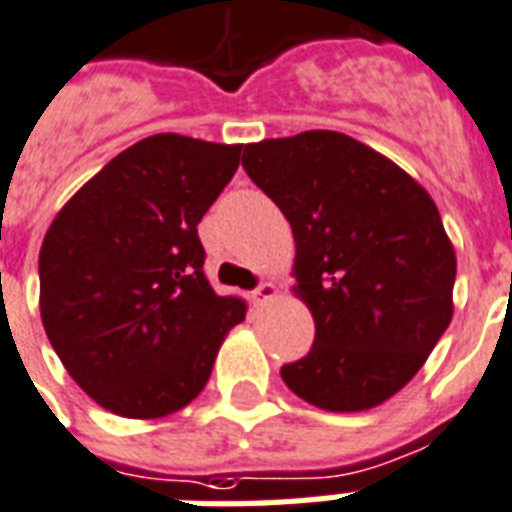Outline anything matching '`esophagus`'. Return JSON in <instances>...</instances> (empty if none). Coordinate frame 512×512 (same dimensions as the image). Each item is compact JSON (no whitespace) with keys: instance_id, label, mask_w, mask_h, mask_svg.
I'll return each mask as SVG.
<instances>
[{"instance_id":"esophagus-1","label":"esophagus","mask_w":512,"mask_h":512,"mask_svg":"<svg viewBox=\"0 0 512 512\" xmlns=\"http://www.w3.org/2000/svg\"><path fill=\"white\" fill-rule=\"evenodd\" d=\"M279 295V289H276V284H271V281H265V284H260V287L252 292V300H255V305H263L268 303V300H273V297Z\"/></svg>"}]
</instances>
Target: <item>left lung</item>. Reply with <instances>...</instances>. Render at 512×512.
Listing matches in <instances>:
<instances>
[{
    "mask_svg": "<svg viewBox=\"0 0 512 512\" xmlns=\"http://www.w3.org/2000/svg\"><path fill=\"white\" fill-rule=\"evenodd\" d=\"M244 170L295 236V295L316 321L281 380L327 412L396 396L449 327L457 257L436 201L388 156L332 130L249 143Z\"/></svg>",
    "mask_w": 512,
    "mask_h": 512,
    "instance_id": "left-lung-1",
    "label": "left lung"
}]
</instances>
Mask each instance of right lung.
<instances>
[{
  "label": "right lung",
  "instance_id": "right-lung-1",
  "mask_svg": "<svg viewBox=\"0 0 512 512\" xmlns=\"http://www.w3.org/2000/svg\"><path fill=\"white\" fill-rule=\"evenodd\" d=\"M241 146L162 132L63 204L39 252V311L66 372L108 412L159 420L207 385L247 303L215 295L196 225Z\"/></svg>",
  "mask_w": 512,
  "mask_h": 512
}]
</instances>
